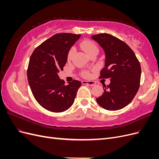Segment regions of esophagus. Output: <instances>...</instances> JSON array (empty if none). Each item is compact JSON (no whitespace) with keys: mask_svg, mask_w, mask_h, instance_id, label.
<instances>
[{"mask_svg":"<svg viewBox=\"0 0 159 159\" xmlns=\"http://www.w3.org/2000/svg\"><path fill=\"white\" fill-rule=\"evenodd\" d=\"M81 84H88L90 86H95L96 85L95 81H85V80H83L81 81Z\"/></svg>","mask_w":159,"mask_h":159,"instance_id":"esophagus-1","label":"esophagus"}]
</instances>
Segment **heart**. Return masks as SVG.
Segmentation results:
<instances>
[{
	"instance_id": "b5f03b06",
	"label": "heart",
	"mask_w": 159,
	"mask_h": 159,
	"mask_svg": "<svg viewBox=\"0 0 159 159\" xmlns=\"http://www.w3.org/2000/svg\"><path fill=\"white\" fill-rule=\"evenodd\" d=\"M81 47L88 56L93 52L95 50H98L97 46H96L93 42H91L90 40L83 41L81 44ZM73 54H74V49H71L69 51L68 54V60H71L72 56H73ZM88 75L89 74L88 72H84V75L85 76H88Z\"/></svg>"
}]
</instances>
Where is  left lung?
I'll use <instances>...</instances> for the list:
<instances>
[{
  "label": "left lung",
  "instance_id": "8db88e82",
  "mask_svg": "<svg viewBox=\"0 0 159 159\" xmlns=\"http://www.w3.org/2000/svg\"><path fill=\"white\" fill-rule=\"evenodd\" d=\"M105 52L100 78H109L97 103L109 111L121 109L131 102L140 85L141 68L134 52L125 42L109 34L91 36Z\"/></svg>",
  "mask_w": 159,
  "mask_h": 159
}]
</instances>
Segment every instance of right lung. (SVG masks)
<instances>
[{
    "label": "right lung",
    "instance_id": "right-lung-1",
    "mask_svg": "<svg viewBox=\"0 0 159 159\" xmlns=\"http://www.w3.org/2000/svg\"><path fill=\"white\" fill-rule=\"evenodd\" d=\"M80 34H56L34 50L28 64L27 78L32 93L42 107L52 112H63L74 102L81 81L65 85L58 73L63 70L68 52Z\"/></svg>",
    "mask_w": 159,
    "mask_h": 159
}]
</instances>
